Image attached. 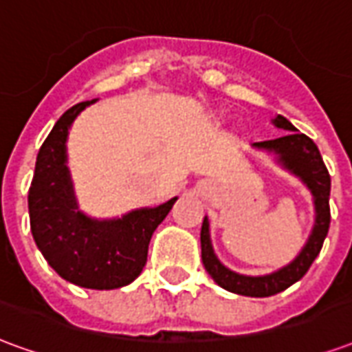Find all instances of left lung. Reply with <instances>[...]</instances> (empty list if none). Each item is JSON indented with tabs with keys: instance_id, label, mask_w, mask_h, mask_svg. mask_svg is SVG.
Here are the masks:
<instances>
[{
	"instance_id": "1",
	"label": "left lung",
	"mask_w": 352,
	"mask_h": 352,
	"mask_svg": "<svg viewBox=\"0 0 352 352\" xmlns=\"http://www.w3.org/2000/svg\"><path fill=\"white\" fill-rule=\"evenodd\" d=\"M272 122L273 126L285 130L287 133L277 139L252 143V146L260 148V151L273 153L283 168L290 171L292 175L300 177V181L311 190L313 206H315V224H313V230H311L309 237H307L300 254L290 264L280 267L277 272L251 277V275L232 272L217 258L213 245H211V236H209L207 217L204 219L201 234H199L201 262L206 265L207 273L213 277L214 283L219 287L226 288L228 292L251 296V298H265V296L277 294L290 285H294L296 280L302 279L313 264V260L318 256L322 243H324V237L328 236V228H330V204H328V199H330V173L326 169L317 145L305 133H300L296 130L285 116L277 115Z\"/></svg>"
}]
</instances>
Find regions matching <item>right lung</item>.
Instances as JSON below:
<instances>
[{
  "label": "right lung",
  "instance_id": "add662e5",
  "mask_svg": "<svg viewBox=\"0 0 352 352\" xmlns=\"http://www.w3.org/2000/svg\"><path fill=\"white\" fill-rule=\"evenodd\" d=\"M94 101L67 109L39 148L30 192V226L37 249L62 279L77 287L113 290L143 272L154 230L177 198L120 219H92L79 211L67 169L65 141L73 120Z\"/></svg>",
  "mask_w": 352,
  "mask_h": 352
}]
</instances>
